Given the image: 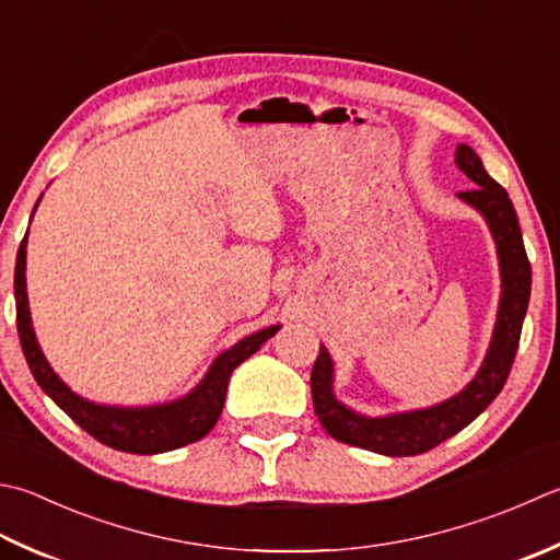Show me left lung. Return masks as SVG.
Returning a JSON list of instances; mask_svg holds the SVG:
<instances>
[{
	"label": "left lung",
	"instance_id": "1",
	"mask_svg": "<svg viewBox=\"0 0 560 560\" xmlns=\"http://www.w3.org/2000/svg\"><path fill=\"white\" fill-rule=\"evenodd\" d=\"M454 160L456 167L476 184L470 191H458L456 196L483 215L498 249L500 303L483 364L452 398L430 405V408L371 418V415L357 412L337 398L335 361L327 347L320 345V354L315 359L311 376L313 408L325 432L335 436L337 442L369 448V452L383 456L424 454L474 422L498 398L510 376L529 305L532 265L527 252H524L520 221L508 191L490 177L478 152L466 142H458Z\"/></svg>",
	"mask_w": 560,
	"mask_h": 560
}]
</instances>
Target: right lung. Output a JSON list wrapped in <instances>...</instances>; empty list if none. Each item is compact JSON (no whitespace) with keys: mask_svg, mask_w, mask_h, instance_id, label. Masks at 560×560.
Returning <instances> with one entry per match:
<instances>
[{"mask_svg":"<svg viewBox=\"0 0 560 560\" xmlns=\"http://www.w3.org/2000/svg\"><path fill=\"white\" fill-rule=\"evenodd\" d=\"M38 203L40 199L33 206V211H36ZM26 237L21 240L16 255L14 299L19 339L21 349H24V357L28 361L31 374L36 378L38 386L46 390V396L58 405L62 412H68L84 432H90L94 440L106 446L118 448V452L162 454L191 442H199L201 436L213 430V424L221 418L228 381L233 376V371L243 364L245 359L255 354L269 337L281 330V325H269L265 330H257L240 339L237 345L218 354L213 359V364L208 366L203 378L196 383L186 396L177 400L133 405V408H128V405H104L86 400L55 374L36 339L26 293Z\"/></svg>","mask_w":560,"mask_h":560,"instance_id":"right-lung-1","label":"right lung"}]
</instances>
